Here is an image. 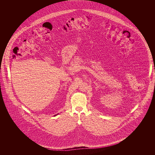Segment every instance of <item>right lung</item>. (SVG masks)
<instances>
[{"label":"right lung","mask_w":155,"mask_h":155,"mask_svg":"<svg viewBox=\"0 0 155 155\" xmlns=\"http://www.w3.org/2000/svg\"><path fill=\"white\" fill-rule=\"evenodd\" d=\"M58 114H59V113H58ZM58 114H56V115H54V116H57V115H58Z\"/></svg>","instance_id":"right-lung-1"}]
</instances>
